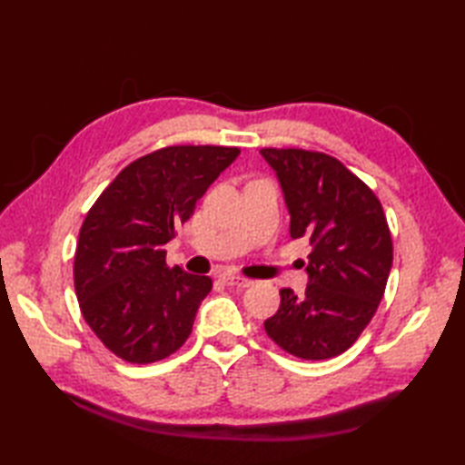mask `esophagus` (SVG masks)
I'll use <instances>...</instances> for the list:
<instances>
[{"label": "esophagus", "instance_id": "obj_1", "mask_svg": "<svg viewBox=\"0 0 465 465\" xmlns=\"http://www.w3.org/2000/svg\"><path fill=\"white\" fill-rule=\"evenodd\" d=\"M220 280L223 282V285H232V288H248V285H252V280L242 278V275H232V273H223Z\"/></svg>", "mask_w": 465, "mask_h": 465}]
</instances>
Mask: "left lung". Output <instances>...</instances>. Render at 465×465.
I'll list each match as a JSON object with an SVG mask.
<instances>
[{
	"label": "left lung",
	"mask_w": 465,
	"mask_h": 465,
	"mask_svg": "<svg viewBox=\"0 0 465 465\" xmlns=\"http://www.w3.org/2000/svg\"><path fill=\"white\" fill-rule=\"evenodd\" d=\"M282 183L293 240L308 238V288L280 290V310L263 322L282 350L330 360L360 338L383 298L393 243L383 207L340 160L300 147H263Z\"/></svg>",
	"instance_id": "obj_1"
}]
</instances>
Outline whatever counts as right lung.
Returning <instances> with one entry per match:
<instances>
[{
    "label": "right lung",
    "instance_id": "right-lung-1",
    "mask_svg": "<svg viewBox=\"0 0 465 465\" xmlns=\"http://www.w3.org/2000/svg\"><path fill=\"white\" fill-rule=\"evenodd\" d=\"M238 153L162 147L125 165L87 212L74 255L75 295L87 325L124 361H160L190 338L212 280L170 270L163 248Z\"/></svg>",
    "mask_w": 465,
    "mask_h": 465
}]
</instances>
